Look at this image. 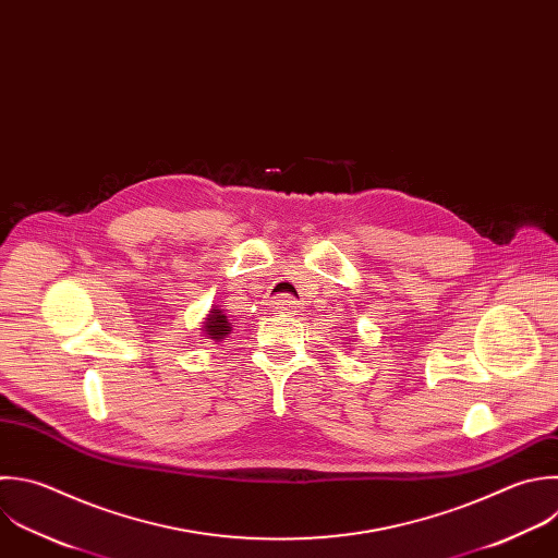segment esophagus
<instances>
[{"label": "esophagus", "instance_id": "34e87169", "mask_svg": "<svg viewBox=\"0 0 558 558\" xmlns=\"http://www.w3.org/2000/svg\"><path fill=\"white\" fill-rule=\"evenodd\" d=\"M294 310H296V301L292 296H277L272 301L275 314H294Z\"/></svg>", "mask_w": 558, "mask_h": 558}]
</instances>
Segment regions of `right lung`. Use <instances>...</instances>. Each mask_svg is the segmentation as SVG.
Masks as SVG:
<instances>
[{"mask_svg": "<svg viewBox=\"0 0 558 558\" xmlns=\"http://www.w3.org/2000/svg\"><path fill=\"white\" fill-rule=\"evenodd\" d=\"M231 323H229V318H227V314H225V310H220V307H211L209 310V314H207V318L203 320V336L207 338V340H214V342H220V340H225V338H229V333H231Z\"/></svg>", "mask_w": 558, "mask_h": 558, "instance_id": "add662e5", "label": "right lung"}]
</instances>
